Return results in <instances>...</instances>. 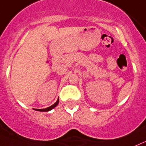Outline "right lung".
<instances>
[{
    "instance_id": "1",
    "label": "right lung",
    "mask_w": 146,
    "mask_h": 146,
    "mask_svg": "<svg viewBox=\"0 0 146 146\" xmlns=\"http://www.w3.org/2000/svg\"><path fill=\"white\" fill-rule=\"evenodd\" d=\"M58 104H59V99L56 101V102L55 104H54L52 105V106H49V107H48V108L41 109V110H39V109H35V110H36V111H50V110H53L54 107H56V106H57Z\"/></svg>"
}]
</instances>
